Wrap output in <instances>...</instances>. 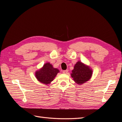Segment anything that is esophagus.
<instances>
[{
  "label": "esophagus",
  "mask_w": 122,
  "mask_h": 122,
  "mask_svg": "<svg viewBox=\"0 0 122 122\" xmlns=\"http://www.w3.org/2000/svg\"><path fill=\"white\" fill-rule=\"evenodd\" d=\"M62 72H63V73H64V74H67L68 72V70H64V71H62Z\"/></svg>",
  "instance_id": "1"
}]
</instances>
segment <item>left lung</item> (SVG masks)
Instances as JSON below:
<instances>
[{
    "label": "left lung",
    "instance_id": "left-lung-1",
    "mask_svg": "<svg viewBox=\"0 0 122 122\" xmlns=\"http://www.w3.org/2000/svg\"><path fill=\"white\" fill-rule=\"evenodd\" d=\"M71 76L77 84H82L89 80L92 75V71L80 61L75 64L72 70Z\"/></svg>",
    "mask_w": 122,
    "mask_h": 122
}]
</instances>
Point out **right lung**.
Wrapping results in <instances>:
<instances>
[{"label":"right lung","mask_w":122,"mask_h":122,"mask_svg":"<svg viewBox=\"0 0 122 122\" xmlns=\"http://www.w3.org/2000/svg\"><path fill=\"white\" fill-rule=\"evenodd\" d=\"M58 72V69L53 68L50 64L46 63L40 71L36 73V76L41 82L49 84L53 81Z\"/></svg>","instance_id":"right-lung-1"}]
</instances>
